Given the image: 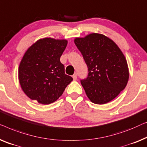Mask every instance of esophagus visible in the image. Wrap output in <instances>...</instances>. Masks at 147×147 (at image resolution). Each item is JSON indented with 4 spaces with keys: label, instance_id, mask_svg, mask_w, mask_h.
<instances>
[{
    "label": "esophagus",
    "instance_id": "obj_1",
    "mask_svg": "<svg viewBox=\"0 0 147 147\" xmlns=\"http://www.w3.org/2000/svg\"><path fill=\"white\" fill-rule=\"evenodd\" d=\"M73 78L74 80H76L77 79V74L76 73H74L73 75Z\"/></svg>",
    "mask_w": 147,
    "mask_h": 147
}]
</instances>
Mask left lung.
Instances as JSON below:
<instances>
[{
    "label": "left lung",
    "mask_w": 147,
    "mask_h": 147,
    "mask_svg": "<svg viewBox=\"0 0 147 147\" xmlns=\"http://www.w3.org/2000/svg\"><path fill=\"white\" fill-rule=\"evenodd\" d=\"M88 67V76L80 80L90 101L102 105L110 102L126 87L129 74L125 56L113 41L92 33L74 40Z\"/></svg>",
    "instance_id": "left-lung-1"
}]
</instances>
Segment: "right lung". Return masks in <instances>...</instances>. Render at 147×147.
<instances>
[{
  "instance_id": "right-lung-1",
  "label": "right lung",
  "mask_w": 147,
  "mask_h": 147,
  "mask_svg": "<svg viewBox=\"0 0 147 147\" xmlns=\"http://www.w3.org/2000/svg\"><path fill=\"white\" fill-rule=\"evenodd\" d=\"M67 40L40 39L26 51L18 68V79L24 93L43 105L54 102L73 80L65 73L60 58Z\"/></svg>"
}]
</instances>
